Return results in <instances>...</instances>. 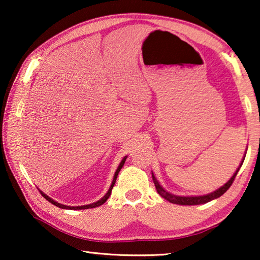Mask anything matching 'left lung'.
Masks as SVG:
<instances>
[{"mask_svg": "<svg viewBox=\"0 0 260 260\" xmlns=\"http://www.w3.org/2000/svg\"><path fill=\"white\" fill-rule=\"evenodd\" d=\"M244 158L245 155L243 157V159H242V162L239 166V169L235 171V173L233 174V177L228 180V181L221 186L220 188H218L217 190H214L210 193H206V195H201V196H179V195H174L172 192H169L167 190H165L164 188L160 186V183L158 182V180L156 179L155 174L152 173V180H153V183H155L156 189H157V192L159 193V195L162 197V199H165L166 201H169L170 203H173V204H178V205H200V204H205L208 203L210 201H213L215 199H218L221 195H223L227 190L228 188L232 186L233 181H234V179L236 177L237 172H239L240 167L242 166L244 161Z\"/></svg>", "mask_w": 260, "mask_h": 260, "instance_id": "left-lung-1", "label": "left lung"}]
</instances>
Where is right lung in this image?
I'll return each instance as SVG.
<instances>
[{
	"label": "right lung",
	"instance_id": "obj_1",
	"mask_svg": "<svg viewBox=\"0 0 260 260\" xmlns=\"http://www.w3.org/2000/svg\"><path fill=\"white\" fill-rule=\"evenodd\" d=\"M126 158H127V156H125L124 158H122L121 161H120V164L118 165L117 170H116V172H114V175H113V180H112V182H111V186H110V188H109L108 192L105 193V195L102 197V199L99 200L98 202H94V203H91V204H87V205H81V206H70V205H64V204H60V203H58V202L54 201V200L51 199V197H49V196H48V195H46V193H45V192H42L41 190H40V192L42 193V196L45 197V199H46L48 202H50L51 204H54V205H56V206H58V208H60V209H67V210H86V209H93V208H98V206H100V205L104 204L105 202H107V200L109 199V196L111 195L112 188H113V186H114V183H116V180H117V177H118V173L120 172L121 167L124 166L125 161H126Z\"/></svg>",
	"mask_w": 260,
	"mask_h": 260
}]
</instances>
